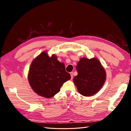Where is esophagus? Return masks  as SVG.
Here are the masks:
<instances>
[{
	"mask_svg": "<svg viewBox=\"0 0 131 131\" xmlns=\"http://www.w3.org/2000/svg\"><path fill=\"white\" fill-rule=\"evenodd\" d=\"M70 74L71 75V79H73V72H70Z\"/></svg>",
	"mask_w": 131,
	"mask_h": 131,
	"instance_id": "1",
	"label": "esophagus"
}]
</instances>
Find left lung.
Returning <instances> with one entry per match:
<instances>
[{
  "instance_id": "obj_1",
  "label": "left lung",
  "mask_w": 131,
  "mask_h": 131,
  "mask_svg": "<svg viewBox=\"0 0 131 131\" xmlns=\"http://www.w3.org/2000/svg\"><path fill=\"white\" fill-rule=\"evenodd\" d=\"M78 75L73 79L75 85L81 95L91 96L97 93L106 80V72L97 58H81L77 64Z\"/></svg>"
}]
</instances>
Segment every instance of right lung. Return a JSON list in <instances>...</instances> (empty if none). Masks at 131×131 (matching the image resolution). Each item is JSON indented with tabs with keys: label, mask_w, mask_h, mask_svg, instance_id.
Wrapping results in <instances>:
<instances>
[{
	"label": "right lung",
	"mask_w": 131,
	"mask_h": 131,
	"mask_svg": "<svg viewBox=\"0 0 131 131\" xmlns=\"http://www.w3.org/2000/svg\"><path fill=\"white\" fill-rule=\"evenodd\" d=\"M70 78L64 63L58 61L54 54L49 57L45 51L34 59L28 74L31 89L39 96L47 98L58 93L63 84Z\"/></svg>",
	"instance_id": "1"
}]
</instances>
